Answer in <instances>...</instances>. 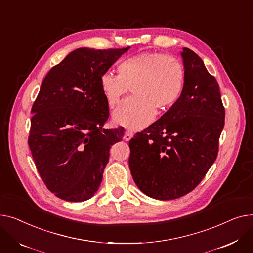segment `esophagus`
<instances>
[{
    "label": "esophagus",
    "instance_id": "obj_1",
    "mask_svg": "<svg viewBox=\"0 0 253 253\" xmlns=\"http://www.w3.org/2000/svg\"><path fill=\"white\" fill-rule=\"evenodd\" d=\"M131 138H132V133H131L130 131H126L125 136H124V139H125L126 141H129Z\"/></svg>",
    "mask_w": 253,
    "mask_h": 253
}]
</instances>
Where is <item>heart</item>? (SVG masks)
<instances>
[{"instance_id": "obj_1", "label": "heart", "mask_w": 253, "mask_h": 253, "mask_svg": "<svg viewBox=\"0 0 253 253\" xmlns=\"http://www.w3.org/2000/svg\"><path fill=\"white\" fill-rule=\"evenodd\" d=\"M118 74L104 73L100 87L110 108L121 102L130 87L133 97L116 109V124L136 130L149 125L158 112L170 109L185 87L183 64L174 57L160 53H142L128 57L117 66Z\"/></svg>"}]
</instances>
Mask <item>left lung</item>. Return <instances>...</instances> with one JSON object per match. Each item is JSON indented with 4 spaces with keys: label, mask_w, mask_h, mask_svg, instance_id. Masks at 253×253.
Returning a JSON list of instances; mask_svg holds the SVG:
<instances>
[{
    "label": "left lung",
    "mask_w": 253,
    "mask_h": 253,
    "mask_svg": "<svg viewBox=\"0 0 253 253\" xmlns=\"http://www.w3.org/2000/svg\"><path fill=\"white\" fill-rule=\"evenodd\" d=\"M181 56L186 73L181 98L128 143L133 181L158 200L180 198L198 186L216 159L225 126L215 78L192 50L183 48Z\"/></svg>",
    "instance_id": "8db88e82"
}]
</instances>
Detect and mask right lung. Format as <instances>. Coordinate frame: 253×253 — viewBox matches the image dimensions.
Wrapping results in <instances>:
<instances>
[{
    "mask_svg": "<svg viewBox=\"0 0 253 253\" xmlns=\"http://www.w3.org/2000/svg\"><path fill=\"white\" fill-rule=\"evenodd\" d=\"M128 49H77L42 83L28 146L42 180L59 198L82 202L93 197L111 146L123 140L124 127H103L109 107L100 79Z\"/></svg>",
    "mask_w": 253,
    "mask_h": 253,
    "instance_id": "1",
    "label": "right lung"
}]
</instances>
